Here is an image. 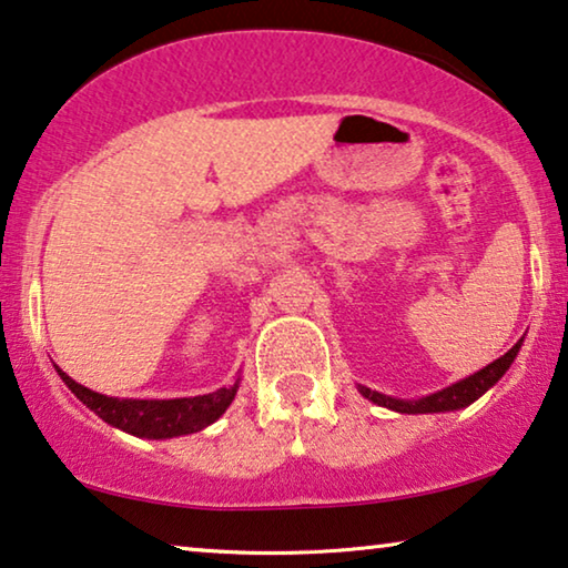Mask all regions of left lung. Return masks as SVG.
Here are the masks:
<instances>
[{
  "label": "left lung",
  "instance_id": "left-lung-1",
  "mask_svg": "<svg viewBox=\"0 0 568 568\" xmlns=\"http://www.w3.org/2000/svg\"><path fill=\"white\" fill-rule=\"evenodd\" d=\"M526 338V336H523ZM523 338H518V344L513 346L510 352H505L500 359L489 362L487 367H481L479 372H474V375L459 379V383L444 387V390H436L426 397H418V400H403V397H393V395H383L377 390H369L365 385H357V390L372 400L375 405H383L387 410H395V413H408V416H418V413H452V410H462L471 405L474 400H479L481 395H485L489 387L497 385V379H500L510 365L518 357L520 346H523Z\"/></svg>",
  "mask_w": 568,
  "mask_h": 568
}]
</instances>
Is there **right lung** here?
<instances>
[{"label":"right lung","mask_w":568,"mask_h":568,"mask_svg":"<svg viewBox=\"0 0 568 568\" xmlns=\"http://www.w3.org/2000/svg\"><path fill=\"white\" fill-rule=\"evenodd\" d=\"M58 375H61L68 390L109 426L138 438H155V442L189 436L211 426V423L224 416L236 390H240V377H236L234 385L219 387L209 395L173 397V400H138V397H109L89 390V387L68 377L63 369H58Z\"/></svg>","instance_id":"obj_1"}]
</instances>
